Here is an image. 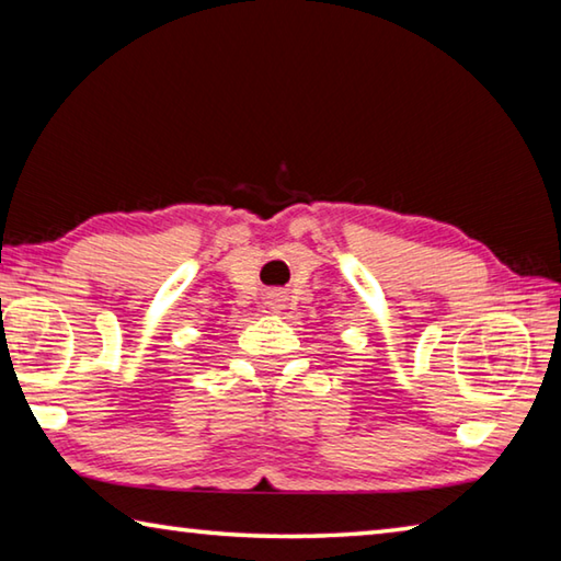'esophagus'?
<instances>
[{"label": "esophagus", "mask_w": 561, "mask_h": 561, "mask_svg": "<svg viewBox=\"0 0 561 561\" xmlns=\"http://www.w3.org/2000/svg\"><path fill=\"white\" fill-rule=\"evenodd\" d=\"M268 308H271V310H280V308H283V300H280L278 296H271V298H268Z\"/></svg>", "instance_id": "1"}]
</instances>
